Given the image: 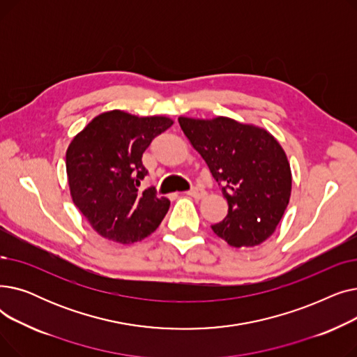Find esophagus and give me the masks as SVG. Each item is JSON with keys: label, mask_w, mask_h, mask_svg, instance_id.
<instances>
[{"label": "esophagus", "mask_w": 357, "mask_h": 357, "mask_svg": "<svg viewBox=\"0 0 357 357\" xmlns=\"http://www.w3.org/2000/svg\"><path fill=\"white\" fill-rule=\"evenodd\" d=\"M186 195L194 197V198H197V199H201V198L205 197V191L201 190V188H197V186H194V188H191L190 191H186Z\"/></svg>", "instance_id": "1"}]
</instances>
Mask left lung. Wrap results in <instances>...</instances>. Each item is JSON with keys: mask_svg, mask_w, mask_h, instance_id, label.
Segmentation results:
<instances>
[{"mask_svg": "<svg viewBox=\"0 0 357 357\" xmlns=\"http://www.w3.org/2000/svg\"><path fill=\"white\" fill-rule=\"evenodd\" d=\"M178 121L229 202L227 217L213 231L233 248L260 245L273 234L291 197L284 149L266 130L227 117Z\"/></svg>", "mask_w": 357, "mask_h": 357, "instance_id": "1", "label": "left lung"}]
</instances>
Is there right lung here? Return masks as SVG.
<instances>
[{
	"mask_svg": "<svg viewBox=\"0 0 357 357\" xmlns=\"http://www.w3.org/2000/svg\"><path fill=\"white\" fill-rule=\"evenodd\" d=\"M174 124L166 117H136L112 109L73 137L66 172L73 204L100 236L130 245L152 234L169 210L153 186L139 192L147 175L142 156Z\"/></svg>",
	"mask_w": 357,
	"mask_h": 357,
	"instance_id": "obj_1",
	"label": "right lung"
}]
</instances>
